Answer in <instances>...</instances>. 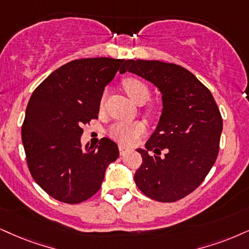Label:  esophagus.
<instances>
[{
    "mask_svg": "<svg viewBox=\"0 0 249 249\" xmlns=\"http://www.w3.org/2000/svg\"><path fill=\"white\" fill-rule=\"evenodd\" d=\"M119 150H120V155H124L125 152L129 151V149L124 145H119Z\"/></svg>",
    "mask_w": 249,
    "mask_h": 249,
    "instance_id": "obj_1",
    "label": "esophagus"
}]
</instances>
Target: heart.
<instances>
[{
    "mask_svg": "<svg viewBox=\"0 0 249 249\" xmlns=\"http://www.w3.org/2000/svg\"><path fill=\"white\" fill-rule=\"evenodd\" d=\"M125 93L137 105H144L150 99V90L145 83L137 78H127L122 83ZM145 133L142 122H119L110 128L113 139L124 144H133Z\"/></svg>",
    "mask_w": 249,
    "mask_h": 249,
    "instance_id": "obj_1",
    "label": "heart"
}]
</instances>
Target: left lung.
<instances>
[{"label": "left lung", "mask_w": 249, "mask_h": 249, "mask_svg": "<svg viewBox=\"0 0 249 249\" xmlns=\"http://www.w3.org/2000/svg\"><path fill=\"white\" fill-rule=\"evenodd\" d=\"M152 83L162 109L134 180L143 194L158 202H176L201 185L216 161L223 120L211 92L192 72L161 61L125 60L122 70ZM161 149L168 152L160 157ZM150 151L155 155L150 156Z\"/></svg>", "instance_id": "1"}]
</instances>
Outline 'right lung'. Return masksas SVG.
<instances>
[{
  "mask_svg": "<svg viewBox=\"0 0 249 249\" xmlns=\"http://www.w3.org/2000/svg\"><path fill=\"white\" fill-rule=\"evenodd\" d=\"M124 60H75L36 89L27 104L21 141L33 179L57 201L76 204L100 189L106 168L119 157L104 137L94 148L81 144L83 124L97 119L106 85Z\"/></svg>",
  "mask_w": 249,
  "mask_h": 249,
  "instance_id": "right-lung-1",
  "label": "right lung"
}]
</instances>
